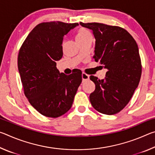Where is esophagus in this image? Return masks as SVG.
<instances>
[{
  "mask_svg": "<svg viewBox=\"0 0 155 155\" xmlns=\"http://www.w3.org/2000/svg\"><path fill=\"white\" fill-rule=\"evenodd\" d=\"M82 79L83 81H86V80H88L89 79V75H87V74H85V73L83 72L82 73Z\"/></svg>",
  "mask_w": 155,
  "mask_h": 155,
  "instance_id": "1",
  "label": "esophagus"
}]
</instances>
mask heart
<instances>
[{
	"label": "heart",
	"instance_id": "b5f03b06",
	"mask_svg": "<svg viewBox=\"0 0 155 155\" xmlns=\"http://www.w3.org/2000/svg\"><path fill=\"white\" fill-rule=\"evenodd\" d=\"M89 36H91V33L90 31L85 28H81L77 31V35H76V40H77V41H78L87 38Z\"/></svg>",
	"mask_w": 155,
	"mask_h": 155
}]
</instances>
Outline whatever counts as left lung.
I'll use <instances>...</instances> for the list:
<instances>
[{"label":"left lung","mask_w":155,"mask_h":155,"mask_svg":"<svg viewBox=\"0 0 155 155\" xmlns=\"http://www.w3.org/2000/svg\"><path fill=\"white\" fill-rule=\"evenodd\" d=\"M80 25L92 30L96 39L93 58L107 70L104 79L90 76L96 85L90 103L101 114H117L128 103L140 83L141 64L137 44L120 27L97 22Z\"/></svg>","instance_id":"1"}]
</instances>
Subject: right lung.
Returning <instances> with one entry per match:
<instances>
[{"instance_id":"add662e5","label":"right lung","mask_w":155,"mask_h":155,"mask_svg":"<svg viewBox=\"0 0 155 155\" xmlns=\"http://www.w3.org/2000/svg\"><path fill=\"white\" fill-rule=\"evenodd\" d=\"M78 25L40 23L31 31L20 49L18 68L25 95L44 116L55 118L69 111L82 82L80 70L68 76L56 67V61L63 56L64 35Z\"/></svg>"}]
</instances>
